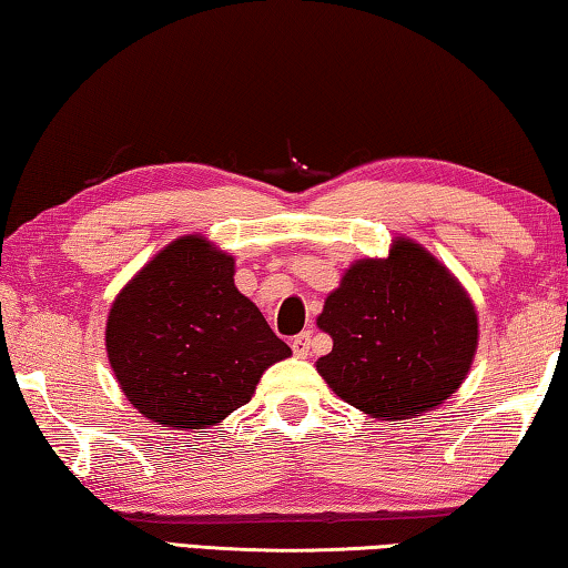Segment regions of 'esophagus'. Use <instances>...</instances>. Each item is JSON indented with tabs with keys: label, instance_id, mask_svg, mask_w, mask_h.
I'll list each match as a JSON object with an SVG mask.
<instances>
[{
	"label": "esophagus",
	"instance_id": "obj_1",
	"mask_svg": "<svg viewBox=\"0 0 568 568\" xmlns=\"http://www.w3.org/2000/svg\"><path fill=\"white\" fill-rule=\"evenodd\" d=\"M311 341H313L311 331H303L301 335H295V338L291 341L293 353L297 355V358H307V355H311Z\"/></svg>",
	"mask_w": 568,
	"mask_h": 568
}]
</instances>
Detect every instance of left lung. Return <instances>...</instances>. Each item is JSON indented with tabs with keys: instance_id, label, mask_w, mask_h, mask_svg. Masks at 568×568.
Here are the masks:
<instances>
[{
	"instance_id": "8db88e82",
	"label": "left lung",
	"mask_w": 568,
	"mask_h": 568,
	"mask_svg": "<svg viewBox=\"0 0 568 568\" xmlns=\"http://www.w3.org/2000/svg\"><path fill=\"white\" fill-rule=\"evenodd\" d=\"M318 328L333 351L315 363L338 396L381 420L426 413L456 393L478 345L464 287L426 247L398 237L363 257L325 297Z\"/></svg>"
}]
</instances>
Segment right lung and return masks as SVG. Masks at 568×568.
<instances>
[{"label":"right lung","mask_w":568,"mask_h":568,"mask_svg":"<svg viewBox=\"0 0 568 568\" xmlns=\"http://www.w3.org/2000/svg\"><path fill=\"white\" fill-rule=\"evenodd\" d=\"M233 255L185 235L114 297L108 358L128 400L165 428H210L253 398L291 348L235 287Z\"/></svg>","instance_id":"right-lung-1"}]
</instances>
